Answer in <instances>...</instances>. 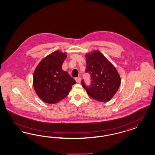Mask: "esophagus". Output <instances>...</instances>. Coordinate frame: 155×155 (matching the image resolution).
<instances>
[{
    "label": "esophagus",
    "instance_id": "esophagus-1",
    "mask_svg": "<svg viewBox=\"0 0 155 155\" xmlns=\"http://www.w3.org/2000/svg\"><path fill=\"white\" fill-rule=\"evenodd\" d=\"M75 81L77 82V83H80L81 82V78L80 77H76L75 78Z\"/></svg>",
    "mask_w": 155,
    "mask_h": 155
}]
</instances>
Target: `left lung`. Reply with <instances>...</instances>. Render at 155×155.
<instances>
[{"label":"left lung","instance_id":"8db88e82","mask_svg":"<svg viewBox=\"0 0 155 155\" xmlns=\"http://www.w3.org/2000/svg\"><path fill=\"white\" fill-rule=\"evenodd\" d=\"M86 69L89 73L91 82L86 86L83 80L82 87L91 98L99 102H108L116 94L121 79L115 66L99 51L86 54Z\"/></svg>","mask_w":155,"mask_h":155}]
</instances>
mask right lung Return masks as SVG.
Listing matches in <instances>:
<instances>
[{
    "label": "right lung",
    "mask_w": 155,
    "mask_h": 155,
    "mask_svg": "<svg viewBox=\"0 0 155 155\" xmlns=\"http://www.w3.org/2000/svg\"><path fill=\"white\" fill-rule=\"evenodd\" d=\"M66 54L60 51L53 52L42 59L34 71V89L45 103L54 104L61 101L76 83L68 72L62 69Z\"/></svg>",
    "instance_id": "add662e5"
}]
</instances>
